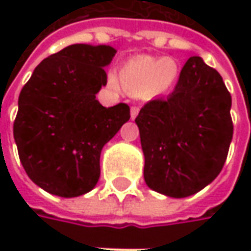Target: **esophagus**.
I'll return each mask as SVG.
<instances>
[{"label":"esophagus","instance_id":"1","mask_svg":"<svg viewBox=\"0 0 251 251\" xmlns=\"http://www.w3.org/2000/svg\"><path fill=\"white\" fill-rule=\"evenodd\" d=\"M138 113H140V107H137V106H132V107H131V119L134 120V119L138 116Z\"/></svg>","mask_w":251,"mask_h":251}]
</instances>
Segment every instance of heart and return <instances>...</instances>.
I'll list each match as a JSON object with an SVG mask.
<instances>
[{"label":"heart","instance_id":"b5f03b06","mask_svg":"<svg viewBox=\"0 0 251 251\" xmlns=\"http://www.w3.org/2000/svg\"><path fill=\"white\" fill-rule=\"evenodd\" d=\"M178 65L173 58H158L152 55H137L128 60L117 74H109V83L114 89L121 85L135 96L153 98L166 92L177 79Z\"/></svg>","mask_w":251,"mask_h":251}]
</instances>
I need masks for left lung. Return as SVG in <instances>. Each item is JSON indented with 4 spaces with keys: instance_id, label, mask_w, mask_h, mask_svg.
<instances>
[{
    "instance_id": "obj_1",
    "label": "left lung",
    "mask_w": 251,
    "mask_h": 251,
    "mask_svg": "<svg viewBox=\"0 0 251 251\" xmlns=\"http://www.w3.org/2000/svg\"><path fill=\"white\" fill-rule=\"evenodd\" d=\"M232 98L222 76L190 57L175 91L148 101L135 123L148 187L168 197L198 193L221 173L233 135Z\"/></svg>"
}]
</instances>
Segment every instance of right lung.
I'll return each mask as SVG.
<instances>
[{"mask_svg": "<svg viewBox=\"0 0 251 251\" xmlns=\"http://www.w3.org/2000/svg\"><path fill=\"white\" fill-rule=\"evenodd\" d=\"M110 46L73 44L44 58L18 100L14 138L27 176L44 191L71 198L100 177L104 144L130 120V107H103L96 93L107 83Z\"/></svg>", "mask_w": 251, "mask_h": 251, "instance_id": "1", "label": "right lung"}]
</instances>
